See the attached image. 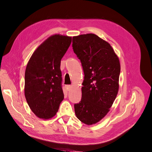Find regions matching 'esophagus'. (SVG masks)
<instances>
[{
  "mask_svg": "<svg viewBox=\"0 0 152 152\" xmlns=\"http://www.w3.org/2000/svg\"><path fill=\"white\" fill-rule=\"evenodd\" d=\"M71 88H72L71 85H66V88H67V91H71Z\"/></svg>",
  "mask_w": 152,
  "mask_h": 152,
  "instance_id": "esophagus-1",
  "label": "esophagus"
}]
</instances>
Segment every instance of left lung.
Wrapping results in <instances>:
<instances>
[{
    "label": "left lung",
    "mask_w": 152,
    "mask_h": 152,
    "mask_svg": "<svg viewBox=\"0 0 152 152\" xmlns=\"http://www.w3.org/2000/svg\"><path fill=\"white\" fill-rule=\"evenodd\" d=\"M72 49L85 75L75 114L80 121L92 125L107 114L118 94L119 60L109 43L95 34L73 37Z\"/></svg>",
    "instance_id": "8db88e82"
}]
</instances>
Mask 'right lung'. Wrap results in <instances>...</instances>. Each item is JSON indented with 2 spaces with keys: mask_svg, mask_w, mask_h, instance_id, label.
<instances>
[{
  "mask_svg": "<svg viewBox=\"0 0 152 152\" xmlns=\"http://www.w3.org/2000/svg\"><path fill=\"white\" fill-rule=\"evenodd\" d=\"M71 41V37L53 34L38 47L27 64L25 97L39 118H52L64 98L60 63Z\"/></svg>",
  "mask_w": 152,
  "mask_h": 152,
  "instance_id": "1",
  "label": "right lung"
}]
</instances>
